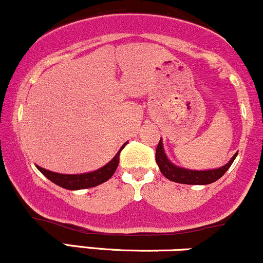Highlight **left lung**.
Returning <instances> with one entry per match:
<instances>
[{
  "instance_id": "obj_1",
  "label": "left lung",
  "mask_w": 263,
  "mask_h": 263,
  "mask_svg": "<svg viewBox=\"0 0 263 263\" xmlns=\"http://www.w3.org/2000/svg\"><path fill=\"white\" fill-rule=\"evenodd\" d=\"M236 155L230 159L228 164L224 167L218 168V170H210V171H190L184 170V168L177 167L173 163L170 162V159L165 156L164 149H163L162 140L159 141L158 146L156 149V162L158 164L159 170H161L162 174L167 179L172 180V182L183 183V184H195V185H201V184H210L216 182L219 178H221L226 173V171L230 168L232 162L236 158Z\"/></svg>"
}]
</instances>
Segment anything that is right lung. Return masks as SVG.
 I'll use <instances>...</instances> for the list:
<instances>
[{
	"label": "right lung",
	"mask_w": 263,
	"mask_h": 263,
	"mask_svg": "<svg viewBox=\"0 0 263 263\" xmlns=\"http://www.w3.org/2000/svg\"><path fill=\"white\" fill-rule=\"evenodd\" d=\"M126 146V143L121 147V149L117 152V155L107 163L106 165L100 168V170L91 172V173H85V174H59L54 173V172L47 171L44 168L38 167V171L42 174H44L50 182L55 183L57 185L62 186V188L69 189V190H79V189H85V188H92V186L99 185V184L106 182L112 177V174L116 171L117 165L120 162V152H121L123 147Z\"/></svg>",
	"instance_id": "add662e5"
}]
</instances>
